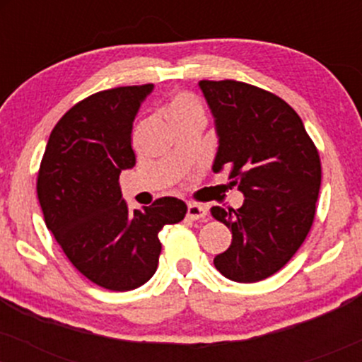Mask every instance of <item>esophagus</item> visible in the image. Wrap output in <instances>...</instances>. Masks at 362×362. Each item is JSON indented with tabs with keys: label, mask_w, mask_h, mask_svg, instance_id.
Wrapping results in <instances>:
<instances>
[{
	"label": "esophagus",
	"mask_w": 362,
	"mask_h": 362,
	"mask_svg": "<svg viewBox=\"0 0 362 362\" xmlns=\"http://www.w3.org/2000/svg\"><path fill=\"white\" fill-rule=\"evenodd\" d=\"M187 218L194 219V221H195V219L207 218L206 207L199 206V204H192V202H190V204H187Z\"/></svg>",
	"instance_id": "esophagus-1"
}]
</instances>
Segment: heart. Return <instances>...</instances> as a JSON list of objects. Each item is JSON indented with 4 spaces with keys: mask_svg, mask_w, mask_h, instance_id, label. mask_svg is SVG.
I'll list each match as a JSON object with an SVG mask.
<instances>
[{
    "mask_svg": "<svg viewBox=\"0 0 362 362\" xmlns=\"http://www.w3.org/2000/svg\"><path fill=\"white\" fill-rule=\"evenodd\" d=\"M185 112H202L201 105L190 95H178L170 107V115L185 114Z\"/></svg>",
    "mask_w": 362,
    "mask_h": 362,
    "instance_id": "1",
    "label": "heart"
}]
</instances>
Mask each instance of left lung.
Listing matches in <instances>:
<instances>
[{
	"instance_id": "obj_1",
	"label": "left lung",
	"mask_w": 362,
	"mask_h": 362,
	"mask_svg": "<svg viewBox=\"0 0 362 362\" xmlns=\"http://www.w3.org/2000/svg\"><path fill=\"white\" fill-rule=\"evenodd\" d=\"M218 134L213 170H230L240 209L211 214L231 230L214 265L228 279L257 282L281 271L298 252L315 218L322 184L317 146L300 115L277 95L242 81H199Z\"/></svg>"
}]
</instances>
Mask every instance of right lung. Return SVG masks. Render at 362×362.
<instances>
[{"label":"right lung","mask_w":362,"mask_h":362,"mask_svg":"<svg viewBox=\"0 0 362 362\" xmlns=\"http://www.w3.org/2000/svg\"><path fill=\"white\" fill-rule=\"evenodd\" d=\"M151 91V83L119 86L78 102L52 129L37 177L47 230L86 279L110 291L151 279L158 233L187 213L177 197L129 211L120 192V172L136 165L132 122Z\"/></svg>","instance_id":"add662e5"}]
</instances>
